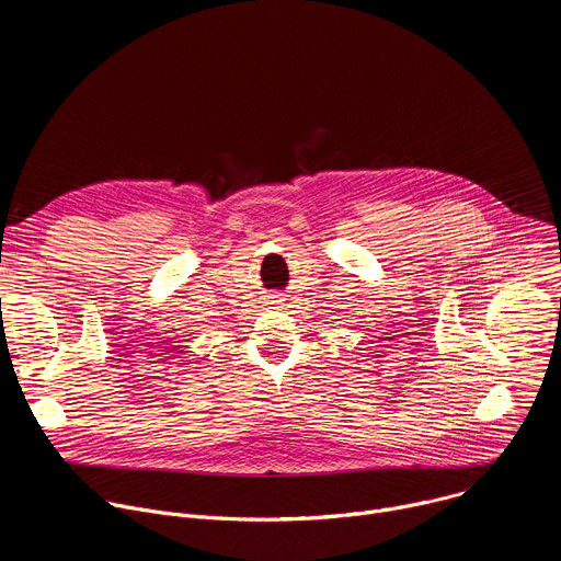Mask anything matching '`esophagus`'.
<instances>
[{"instance_id":"1","label":"esophagus","mask_w":561,"mask_h":561,"mask_svg":"<svg viewBox=\"0 0 561 561\" xmlns=\"http://www.w3.org/2000/svg\"><path fill=\"white\" fill-rule=\"evenodd\" d=\"M268 304L273 306V308H286L288 304H286V295H282V293H273L271 297H268Z\"/></svg>"}]
</instances>
